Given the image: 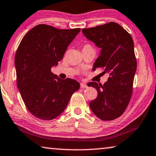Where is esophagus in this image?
<instances>
[{"label": "esophagus", "instance_id": "34e87169", "mask_svg": "<svg viewBox=\"0 0 156 156\" xmlns=\"http://www.w3.org/2000/svg\"><path fill=\"white\" fill-rule=\"evenodd\" d=\"M80 87L81 88H87V85L86 83H80Z\"/></svg>", "mask_w": 156, "mask_h": 156}]
</instances>
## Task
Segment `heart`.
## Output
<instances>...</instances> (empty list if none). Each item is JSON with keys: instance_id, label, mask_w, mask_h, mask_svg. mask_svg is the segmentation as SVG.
I'll list each match as a JSON object with an SVG mask.
<instances>
[{"instance_id": "b5f03b06", "label": "heart", "mask_w": 156, "mask_h": 156, "mask_svg": "<svg viewBox=\"0 0 156 156\" xmlns=\"http://www.w3.org/2000/svg\"><path fill=\"white\" fill-rule=\"evenodd\" d=\"M90 47H91L90 45H89V44H86V45H85L83 46V49H85V48H90Z\"/></svg>"}]
</instances>
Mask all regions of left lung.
Masks as SVG:
<instances>
[{"mask_svg":"<svg viewBox=\"0 0 156 156\" xmlns=\"http://www.w3.org/2000/svg\"><path fill=\"white\" fill-rule=\"evenodd\" d=\"M82 31L86 38L101 49L93 69L103 68V73L109 74L108 81L103 85L96 82L87 84L98 91L97 97L90 103V107L100 119L114 120L124 112L132 96L137 69L133 38L115 22L84 28Z\"/></svg>","mask_w":156,"mask_h":156,"instance_id":"obj_1","label":"left lung"}]
</instances>
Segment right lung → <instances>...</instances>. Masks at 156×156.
Wrapping results in <instances>:
<instances>
[{
	"mask_svg": "<svg viewBox=\"0 0 156 156\" xmlns=\"http://www.w3.org/2000/svg\"><path fill=\"white\" fill-rule=\"evenodd\" d=\"M80 31L39 24L26 34L17 48L14 58L17 87L27 109L39 119L58 117L80 88L78 81L62 80L51 70L62 60Z\"/></svg>",
	"mask_w": 156,
	"mask_h": 156,
	"instance_id": "obj_1",
	"label": "right lung"
}]
</instances>
